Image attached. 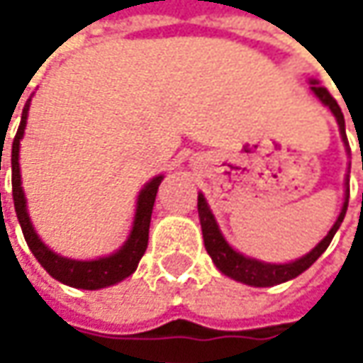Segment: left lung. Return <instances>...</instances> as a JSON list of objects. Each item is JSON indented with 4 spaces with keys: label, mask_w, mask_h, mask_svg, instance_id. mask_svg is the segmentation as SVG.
<instances>
[{
    "label": "left lung",
    "mask_w": 363,
    "mask_h": 363,
    "mask_svg": "<svg viewBox=\"0 0 363 363\" xmlns=\"http://www.w3.org/2000/svg\"><path fill=\"white\" fill-rule=\"evenodd\" d=\"M311 90L315 92V96L330 107V111L334 113L338 125H340V132H342V138L347 140V134H345V117H342V111L338 107V103L334 101V96L328 92L324 86H320L318 82H311ZM363 168V164H362ZM347 203H349V189H347V197H345V203H342V210L334 223V227L330 229L326 238L307 254L294 262H288V264H269V262H260V260H254V258H246L240 252H235L227 242L225 238L220 235L218 231V225L203 199V195L197 197V212H199V223H201V231H203V244H206V250L212 256L214 264L229 277L238 279V281H244L248 286H256V288H267V286H277V284H284L296 275H301L305 269H309L322 254L326 252V248L330 246L336 229L340 227L345 214H347Z\"/></svg>",
    "instance_id": "8db88e82"
}]
</instances>
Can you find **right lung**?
<instances>
[{
    "mask_svg": "<svg viewBox=\"0 0 363 363\" xmlns=\"http://www.w3.org/2000/svg\"><path fill=\"white\" fill-rule=\"evenodd\" d=\"M27 111H29V105H25V109H23V119H21L18 132H16V136L12 140V153H10L14 210H16L23 235L27 240V246L31 248V252L39 260V264L54 279H58V281H62L67 286L82 288V290H99V288L113 286V284L125 279L128 275H132L136 271L138 260L143 258V254L147 250L151 212H153V203H155V195H157L160 182H162L164 177H155L153 181L140 191L138 206H136V216H134V227H132V233H130V238H128V242L123 244L121 250H117V252L111 254L107 258H99V260H71V258H62V256L48 250L41 244V240L37 238V233L33 231L29 214H27V201H25V193H23V186H21V168H18V151H21V138L25 134Z\"/></svg>",
    "mask_w": 363,
    "mask_h": 363,
    "instance_id": "add662e5",
    "label": "right lung"
}]
</instances>
